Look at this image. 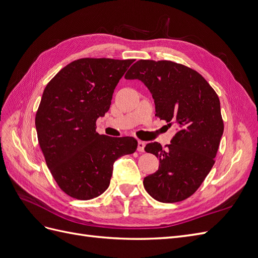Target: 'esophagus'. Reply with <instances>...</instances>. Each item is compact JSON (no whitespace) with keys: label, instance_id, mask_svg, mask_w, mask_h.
Masks as SVG:
<instances>
[{"label":"esophagus","instance_id":"34e87169","mask_svg":"<svg viewBox=\"0 0 258 258\" xmlns=\"http://www.w3.org/2000/svg\"><path fill=\"white\" fill-rule=\"evenodd\" d=\"M145 142H143V141H139L138 142V152H140V153H143L145 150Z\"/></svg>","mask_w":258,"mask_h":258}]
</instances>
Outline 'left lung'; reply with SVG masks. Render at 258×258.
I'll use <instances>...</instances> for the list:
<instances>
[{"mask_svg":"<svg viewBox=\"0 0 258 258\" xmlns=\"http://www.w3.org/2000/svg\"><path fill=\"white\" fill-rule=\"evenodd\" d=\"M124 79L144 83L156 116L178 127L167 148L158 142L145 146V152L159 159V169L144 177V188L166 204L187 199L215 162L224 132L220 99L197 71L172 61L139 60Z\"/></svg>","mask_w":258,"mask_h":258,"instance_id":"obj_1","label":"left lung"}]
</instances>
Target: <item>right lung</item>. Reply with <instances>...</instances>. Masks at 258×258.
Returning a JSON list of instances; mask_svg holds the SVG:
<instances>
[{
  "instance_id": "right-lung-1",
  "label": "right lung",
  "mask_w": 258,
  "mask_h": 258,
  "mask_svg": "<svg viewBox=\"0 0 258 258\" xmlns=\"http://www.w3.org/2000/svg\"><path fill=\"white\" fill-rule=\"evenodd\" d=\"M134 59L83 58L46 86L35 116L38 143L58 186L70 197L103 194L117 158L135 153L132 137L99 135L96 121L108 111L114 89Z\"/></svg>"
}]
</instances>
